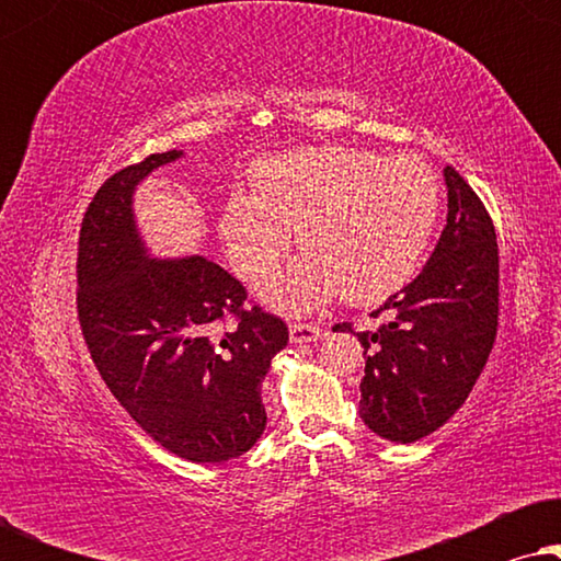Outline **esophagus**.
<instances>
[{"label":"esophagus","mask_w":561,"mask_h":561,"mask_svg":"<svg viewBox=\"0 0 561 561\" xmlns=\"http://www.w3.org/2000/svg\"><path fill=\"white\" fill-rule=\"evenodd\" d=\"M321 327L317 324H290V342L294 344H311L321 340Z\"/></svg>","instance_id":"obj_1"}]
</instances>
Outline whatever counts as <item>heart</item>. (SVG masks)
Segmentation results:
<instances>
[{"label": "heart", "mask_w": 561, "mask_h": 561, "mask_svg": "<svg viewBox=\"0 0 561 561\" xmlns=\"http://www.w3.org/2000/svg\"><path fill=\"white\" fill-rule=\"evenodd\" d=\"M439 204V181L419 156L317 145L255 163L252 194L227 198L219 229L248 280L271 273L298 232L306 255L265 280L260 298L306 313L340 294L375 304L403 288L426 255Z\"/></svg>", "instance_id": "heart-1"}]
</instances>
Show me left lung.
Masks as SVG:
<instances>
[{"mask_svg": "<svg viewBox=\"0 0 561 561\" xmlns=\"http://www.w3.org/2000/svg\"><path fill=\"white\" fill-rule=\"evenodd\" d=\"M444 183L447 225L432 257L382 304L390 321L357 334L365 347L359 416L396 444L424 439L465 403L495 340L493 221L451 165H444Z\"/></svg>", "mask_w": 561, "mask_h": 561, "instance_id": "left-lung-1", "label": "left lung"}]
</instances>
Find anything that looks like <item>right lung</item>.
Segmentation results:
<instances>
[{
  "instance_id": "right-lung-1",
  "label": "right lung",
  "mask_w": 561,
  "mask_h": 561,
  "mask_svg": "<svg viewBox=\"0 0 561 561\" xmlns=\"http://www.w3.org/2000/svg\"><path fill=\"white\" fill-rule=\"evenodd\" d=\"M183 156L156 152L96 191L79 237V319L99 373L129 416L173 455L214 465L263 436V380L288 344V327L257 306L242 311V283L202 252H150L135 191ZM227 312L238 324L221 330Z\"/></svg>"
}]
</instances>
